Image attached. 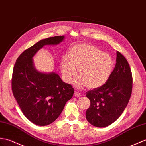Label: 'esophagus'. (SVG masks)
Masks as SVG:
<instances>
[{
    "mask_svg": "<svg viewBox=\"0 0 146 146\" xmlns=\"http://www.w3.org/2000/svg\"><path fill=\"white\" fill-rule=\"evenodd\" d=\"M74 95L75 96H77V97H80V96H81V94L78 93V92H77V91H74Z\"/></svg>",
    "mask_w": 146,
    "mask_h": 146,
    "instance_id": "34e87169",
    "label": "esophagus"
}]
</instances>
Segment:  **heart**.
<instances>
[{
    "label": "heart",
    "mask_w": 146,
    "mask_h": 146,
    "mask_svg": "<svg viewBox=\"0 0 146 146\" xmlns=\"http://www.w3.org/2000/svg\"><path fill=\"white\" fill-rule=\"evenodd\" d=\"M113 68L114 61L110 54L90 44L74 46L69 51L68 56H64L61 60L63 77L67 83L76 75L78 68L80 76L73 83L79 89L86 86L90 89L103 86L109 79Z\"/></svg>",
    "instance_id": "1"
}]
</instances>
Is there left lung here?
Segmentation results:
<instances>
[{
  "label": "left lung",
  "instance_id": "8db88e82",
  "mask_svg": "<svg viewBox=\"0 0 146 146\" xmlns=\"http://www.w3.org/2000/svg\"><path fill=\"white\" fill-rule=\"evenodd\" d=\"M116 63L109 79L101 87L86 92L90 106L86 118L93 126L106 127L116 121L129 101L133 88L131 70L127 60L116 52Z\"/></svg>",
  "mask_w": 146,
  "mask_h": 146
}]
</instances>
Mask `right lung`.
I'll list each match as a JSON object with an SVG mask.
<instances>
[{
    "label": "right lung",
    "instance_id": "obj_1",
    "mask_svg": "<svg viewBox=\"0 0 146 146\" xmlns=\"http://www.w3.org/2000/svg\"><path fill=\"white\" fill-rule=\"evenodd\" d=\"M64 39V36H56L40 40L25 50L13 67V96L24 116L38 126H46L55 121L73 95L71 84L63 82L55 72H40L33 60L44 46L58 45Z\"/></svg>",
    "mask_w": 146,
    "mask_h": 146
}]
</instances>
